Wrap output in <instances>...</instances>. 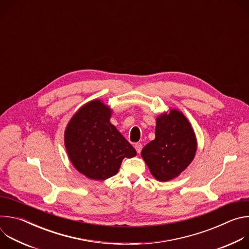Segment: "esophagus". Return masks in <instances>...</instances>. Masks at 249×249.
<instances>
[{
    "label": "esophagus",
    "mask_w": 249,
    "mask_h": 249,
    "mask_svg": "<svg viewBox=\"0 0 249 249\" xmlns=\"http://www.w3.org/2000/svg\"><path fill=\"white\" fill-rule=\"evenodd\" d=\"M135 149H136V151H137V153L138 154H140L141 153V151H142V148H143V146H142V144L141 143H137V144H135Z\"/></svg>",
    "instance_id": "1"
}]
</instances>
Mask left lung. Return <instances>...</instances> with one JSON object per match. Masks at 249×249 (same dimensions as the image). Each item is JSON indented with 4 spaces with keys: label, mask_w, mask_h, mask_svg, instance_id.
<instances>
[{
    "label": "left lung",
    "mask_w": 249,
    "mask_h": 249,
    "mask_svg": "<svg viewBox=\"0 0 249 249\" xmlns=\"http://www.w3.org/2000/svg\"><path fill=\"white\" fill-rule=\"evenodd\" d=\"M155 135L141 156L157 180H172L194 160L198 147L196 134L180 110L169 108L157 116Z\"/></svg>",
    "instance_id": "1"
}]
</instances>
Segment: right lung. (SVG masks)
<instances>
[{
	"label": "right lung",
	"mask_w": 249,
	"mask_h": 249,
	"mask_svg": "<svg viewBox=\"0 0 249 249\" xmlns=\"http://www.w3.org/2000/svg\"><path fill=\"white\" fill-rule=\"evenodd\" d=\"M112 112L101 99H92L81 106L66 126L64 144L69 160L89 179L109 178L118 172L124 158L137 155L110 123Z\"/></svg>",
	"instance_id": "right-lung-1"
}]
</instances>
